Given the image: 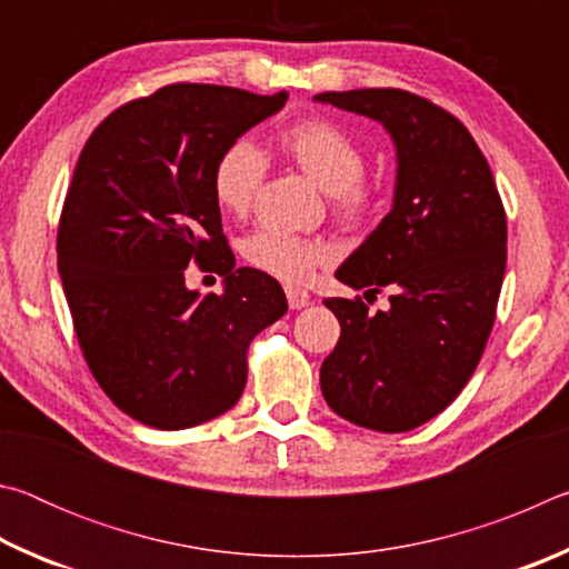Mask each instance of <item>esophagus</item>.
I'll return each mask as SVG.
<instances>
[{
	"mask_svg": "<svg viewBox=\"0 0 569 569\" xmlns=\"http://www.w3.org/2000/svg\"><path fill=\"white\" fill-rule=\"evenodd\" d=\"M286 298L291 308H306L308 303H311V293L303 291V288H296V286H286Z\"/></svg>",
	"mask_w": 569,
	"mask_h": 569,
	"instance_id": "1",
	"label": "esophagus"
}]
</instances>
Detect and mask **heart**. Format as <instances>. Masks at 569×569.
<instances>
[{"mask_svg": "<svg viewBox=\"0 0 569 569\" xmlns=\"http://www.w3.org/2000/svg\"><path fill=\"white\" fill-rule=\"evenodd\" d=\"M276 148L286 162L329 192L336 223L361 228L379 206V190L363 178L366 156L359 140L329 118L293 120L276 134ZM268 172V160L250 140H233L213 166V198L226 213L243 216L253 206ZM250 266L288 283H303L316 268L329 263V248L319 240L298 238L276 228L256 230L243 243Z\"/></svg>", "mask_w": 569, "mask_h": 569, "instance_id": "obj_1", "label": "heart"}]
</instances>
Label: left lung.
<instances>
[{
	"mask_svg": "<svg viewBox=\"0 0 569 569\" xmlns=\"http://www.w3.org/2000/svg\"><path fill=\"white\" fill-rule=\"evenodd\" d=\"M366 114L397 146L391 213L336 278L392 291L371 315L361 296L326 298L341 339L321 363V391L363 429L409 431L445 411L471 379L497 319L507 216L487 158L455 114L397 88L321 92Z\"/></svg>",
	"mask_w": 569,
	"mask_h": 569,
	"instance_id": "left-lung-1",
	"label": "left lung"
}]
</instances>
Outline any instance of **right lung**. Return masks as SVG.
I'll return each mask as SVG.
<instances>
[{"mask_svg": "<svg viewBox=\"0 0 569 569\" xmlns=\"http://www.w3.org/2000/svg\"><path fill=\"white\" fill-rule=\"evenodd\" d=\"M286 100L178 82L110 112L84 142L57 266L84 361L134 421L172 431L228 411L250 341L288 311L276 278L236 268L210 186L220 152ZM190 262L227 291L188 292Z\"/></svg>", "mask_w": 569, "mask_h": 569, "instance_id": "1", "label": "right lung"}]
</instances>
